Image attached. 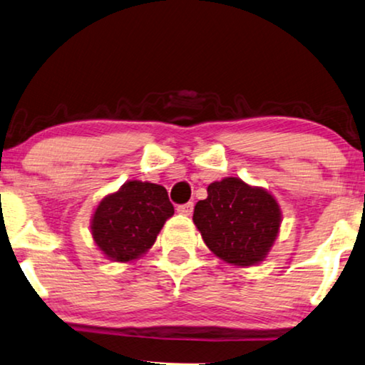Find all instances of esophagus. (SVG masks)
<instances>
[{
  "label": "esophagus",
  "mask_w": 365,
  "mask_h": 365,
  "mask_svg": "<svg viewBox=\"0 0 365 365\" xmlns=\"http://www.w3.org/2000/svg\"><path fill=\"white\" fill-rule=\"evenodd\" d=\"M192 210H194V202H186V204L178 205V212L182 215H191Z\"/></svg>",
  "instance_id": "esophagus-1"
}]
</instances>
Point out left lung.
<instances>
[{"instance_id":"obj_1","label":"left lung","mask_w":365,"mask_h":365,"mask_svg":"<svg viewBox=\"0 0 365 365\" xmlns=\"http://www.w3.org/2000/svg\"><path fill=\"white\" fill-rule=\"evenodd\" d=\"M192 220L214 255L252 267L263 262L277 240L282 210L267 189L224 178L209 184L207 199L195 204Z\"/></svg>"}]
</instances>
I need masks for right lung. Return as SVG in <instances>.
Returning a JSON list of instances; mask_svg holds the SVG:
<instances>
[{
  "label": "right lung",
  "instance_id": "1",
  "mask_svg": "<svg viewBox=\"0 0 365 365\" xmlns=\"http://www.w3.org/2000/svg\"><path fill=\"white\" fill-rule=\"evenodd\" d=\"M173 214L165 187L135 179L100 200L91 222L92 237L108 260L131 262L150 250Z\"/></svg>",
  "mask_w": 365,
  "mask_h": 365
}]
</instances>
